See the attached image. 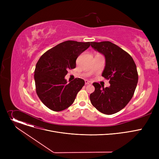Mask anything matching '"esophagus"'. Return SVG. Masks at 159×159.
<instances>
[{
	"label": "esophagus",
	"mask_w": 159,
	"mask_h": 159,
	"mask_svg": "<svg viewBox=\"0 0 159 159\" xmlns=\"http://www.w3.org/2000/svg\"><path fill=\"white\" fill-rule=\"evenodd\" d=\"M91 84V82L88 80H85V84Z\"/></svg>",
	"instance_id": "34e87169"
}]
</instances>
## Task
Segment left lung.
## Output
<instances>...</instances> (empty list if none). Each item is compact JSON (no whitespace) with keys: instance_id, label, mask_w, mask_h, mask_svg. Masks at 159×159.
I'll use <instances>...</instances> for the list:
<instances>
[{"instance_id":"left-lung-1","label":"left lung","mask_w":159,"mask_h":159,"mask_svg":"<svg viewBox=\"0 0 159 159\" xmlns=\"http://www.w3.org/2000/svg\"><path fill=\"white\" fill-rule=\"evenodd\" d=\"M91 46L105 57L102 76L110 80V86L104 88L93 82L95 91L89 96L90 101L100 112L116 113L128 104L134 94L138 82L136 64L130 55L110 41L91 42Z\"/></svg>"}]
</instances>
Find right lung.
I'll list each match as a JSON object with an SVG mask.
<instances>
[{"label":"right lung","instance_id":"add662e5","mask_svg":"<svg viewBox=\"0 0 159 159\" xmlns=\"http://www.w3.org/2000/svg\"><path fill=\"white\" fill-rule=\"evenodd\" d=\"M90 42H63L40 57L34 72L37 94L49 109L61 111L74 102L85 82L79 78L69 83L65 79L68 70L76 67L77 57L90 46Z\"/></svg>","mask_w":159,"mask_h":159}]
</instances>
